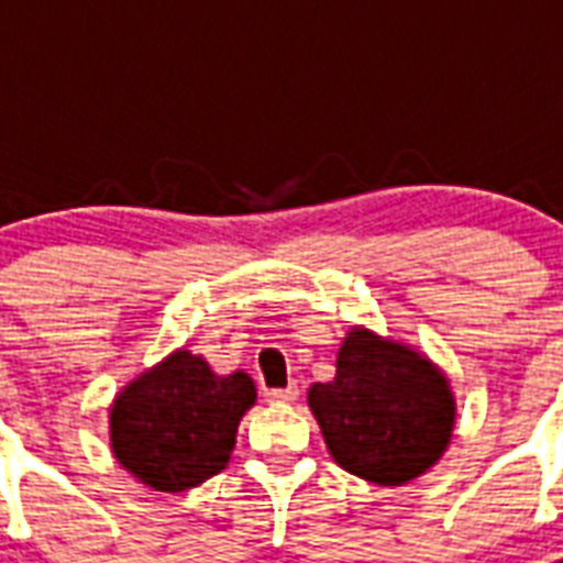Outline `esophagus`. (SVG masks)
<instances>
[{"mask_svg": "<svg viewBox=\"0 0 563 563\" xmlns=\"http://www.w3.org/2000/svg\"><path fill=\"white\" fill-rule=\"evenodd\" d=\"M300 388L298 385H286V388H268L265 391V400L268 402H295L298 400Z\"/></svg>", "mask_w": 563, "mask_h": 563, "instance_id": "34e87169", "label": "esophagus"}]
</instances>
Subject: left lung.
<instances>
[{"label": "left lung", "instance_id": "1", "mask_svg": "<svg viewBox=\"0 0 563 563\" xmlns=\"http://www.w3.org/2000/svg\"><path fill=\"white\" fill-rule=\"evenodd\" d=\"M333 462L365 482L397 488L444 455L455 429V397L435 362L368 327L344 335L330 383L309 388Z\"/></svg>", "mask_w": 563, "mask_h": 563}]
</instances>
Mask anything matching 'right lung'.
Returning <instances> with one entry per match:
<instances>
[{"label":"right lung","instance_id":"obj_1","mask_svg":"<svg viewBox=\"0 0 563 563\" xmlns=\"http://www.w3.org/2000/svg\"><path fill=\"white\" fill-rule=\"evenodd\" d=\"M254 402L256 385L245 371L221 376L180 347L113 397L110 450L148 488H198L228 467L239 420Z\"/></svg>","mask_w":563,"mask_h":563}]
</instances>
